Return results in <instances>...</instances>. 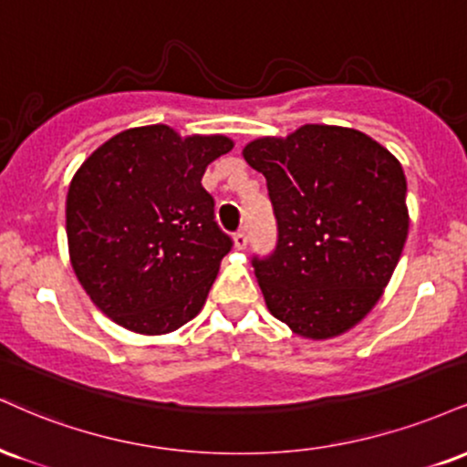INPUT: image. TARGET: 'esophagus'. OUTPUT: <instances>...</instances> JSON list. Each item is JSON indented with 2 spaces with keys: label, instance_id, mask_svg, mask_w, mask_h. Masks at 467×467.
<instances>
[{
  "label": "esophagus",
  "instance_id": "obj_1",
  "mask_svg": "<svg viewBox=\"0 0 467 467\" xmlns=\"http://www.w3.org/2000/svg\"><path fill=\"white\" fill-rule=\"evenodd\" d=\"M234 248L237 250H245V245H248V234H245V230H239L237 234H234Z\"/></svg>",
  "mask_w": 467,
  "mask_h": 467
}]
</instances>
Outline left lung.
<instances>
[{
    "label": "left lung",
    "mask_w": 467,
    "mask_h": 467,
    "mask_svg": "<svg viewBox=\"0 0 467 467\" xmlns=\"http://www.w3.org/2000/svg\"><path fill=\"white\" fill-rule=\"evenodd\" d=\"M244 159L267 180L276 250L252 258L274 317L306 339H330L372 311L409 234L402 165L368 134L306 123L263 137Z\"/></svg>",
    "instance_id": "left-lung-1"
}]
</instances>
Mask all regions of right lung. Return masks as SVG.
<instances>
[{"label":"right lung","instance_id":"add662e5","mask_svg":"<svg viewBox=\"0 0 467 467\" xmlns=\"http://www.w3.org/2000/svg\"><path fill=\"white\" fill-rule=\"evenodd\" d=\"M230 150L223 134L182 139L156 123L115 134L76 171L67 193L71 267L112 322L165 335L202 311L233 248L202 176Z\"/></svg>","mask_w":467,"mask_h":467}]
</instances>
